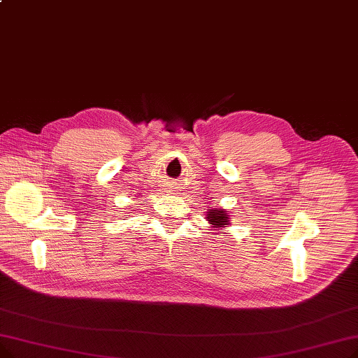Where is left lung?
Segmentation results:
<instances>
[{"instance_id":"obj_1","label":"left lung","mask_w":358,"mask_h":358,"mask_svg":"<svg viewBox=\"0 0 358 358\" xmlns=\"http://www.w3.org/2000/svg\"><path fill=\"white\" fill-rule=\"evenodd\" d=\"M231 220V215L227 209H222V208H212V209H208V213H206V221L209 222L210 228L220 231L221 228L229 225ZM224 234V232H222Z\"/></svg>"}]
</instances>
